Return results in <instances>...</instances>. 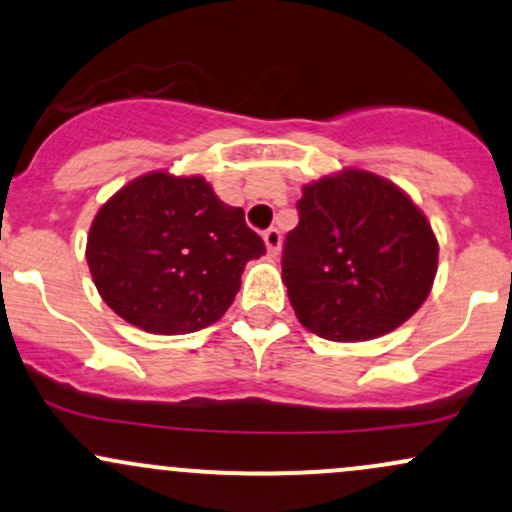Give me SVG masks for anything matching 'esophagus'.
<instances>
[{"mask_svg": "<svg viewBox=\"0 0 512 512\" xmlns=\"http://www.w3.org/2000/svg\"><path fill=\"white\" fill-rule=\"evenodd\" d=\"M262 240H265L269 255L277 257L279 250H282V233H279L277 228H269V230H265V233H262Z\"/></svg>", "mask_w": 512, "mask_h": 512, "instance_id": "1", "label": "esophagus"}]
</instances>
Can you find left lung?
<instances>
[{
    "mask_svg": "<svg viewBox=\"0 0 512 512\" xmlns=\"http://www.w3.org/2000/svg\"><path fill=\"white\" fill-rule=\"evenodd\" d=\"M282 279L303 328L335 342L391 333L423 306L437 274L430 221L391 179L345 167L303 184Z\"/></svg>",
    "mask_w": 512,
    "mask_h": 512,
    "instance_id": "1",
    "label": "left lung"
}]
</instances>
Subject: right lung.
I'll return each mask as SVG.
<instances>
[{
    "mask_svg": "<svg viewBox=\"0 0 512 512\" xmlns=\"http://www.w3.org/2000/svg\"><path fill=\"white\" fill-rule=\"evenodd\" d=\"M265 243L204 177L140 174L111 196L87 235V265L106 306L145 333L216 323Z\"/></svg>",
    "mask_w": 512,
    "mask_h": 512,
    "instance_id": "1",
    "label": "right lung"
}]
</instances>
